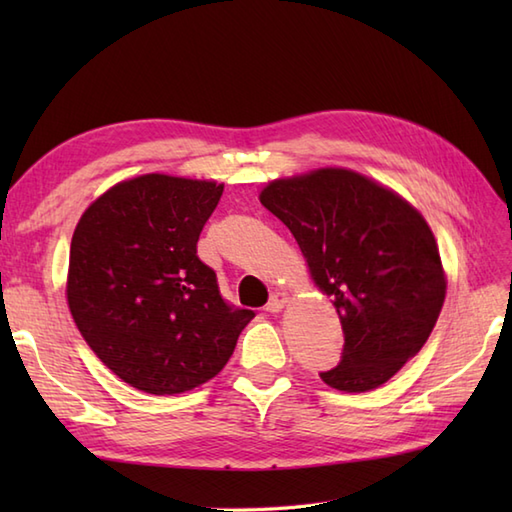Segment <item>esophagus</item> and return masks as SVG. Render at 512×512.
Masks as SVG:
<instances>
[{
    "label": "esophagus",
    "instance_id": "esophagus-1",
    "mask_svg": "<svg viewBox=\"0 0 512 512\" xmlns=\"http://www.w3.org/2000/svg\"><path fill=\"white\" fill-rule=\"evenodd\" d=\"M288 301H290V295H288V292H284V290H277L275 292V295L273 297H270V301L266 303V310L268 312H281V310H284L286 306H288Z\"/></svg>",
    "mask_w": 512,
    "mask_h": 512
}]
</instances>
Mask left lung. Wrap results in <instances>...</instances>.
Listing matches in <instances>:
<instances>
[{
  "mask_svg": "<svg viewBox=\"0 0 512 512\" xmlns=\"http://www.w3.org/2000/svg\"><path fill=\"white\" fill-rule=\"evenodd\" d=\"M259 202L295 235L341 319L343 358L323 383L345 394L385 385L427 343L447 297L427 220L394 189L345 167L270 180Z\"/></svg>",
  "mask_w": 512,
  "mask_h": 512,
  "instance_id": "1",
  "label": "left lung"
}]
</instances>
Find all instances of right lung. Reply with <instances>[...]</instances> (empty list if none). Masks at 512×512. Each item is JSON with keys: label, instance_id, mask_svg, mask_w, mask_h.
<instances>
[{"label": "right lung", "instance_id": "obj_1", "mask_svg": "<svg viewBox=\"0 0 512 512\" xmlns=\"http://www.w3.org/2000/svg\"><path fill=\"white\" fill-rule=\"evenodd\" d=\"M224 184L169 173L116 182L74 228L65 299L112 372L145 394H182L222 372L253 310L226 306L200 262Z\"/></svg>", "mask_w": 512, "mask_h": 512}]
</instances>
